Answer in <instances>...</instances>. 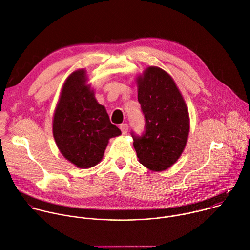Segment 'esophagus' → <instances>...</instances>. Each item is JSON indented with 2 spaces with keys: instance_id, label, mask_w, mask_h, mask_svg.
<instances>
[{
  "instance_id": "34e87169",
  "label": "esophagus",
  "mask_w": 250,
  "mask_h": 250,
  "mask_svg": "<svg viewBox=\"0 0 250 250\" xmlns=\"http://www.w3.org/2000/svg\"><path fill=\"white\" fill-rule=\"evenodd\" d=\"M119 128H120V130L122 131V134H127L128 133V129H129V126H128V124H126V123H123V124H121L120 126H119Z\"/></svg>"
}]
</instances>
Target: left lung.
Here are the masks:
<instances>
[{"label": "left lung", "mask_w": 250, "mask_h": 250, "mask_svg": "<svg viewBox=\"0 0 250 250\" xmlns=\"http://www.w3.org/2000/svg\"><path fill=\"white\" fill-rule=\"evenodd\" d=\"M136 82L146 132L142 137L132 134L133 145L145 167L161 172L175 164L186 147L188 109L174 79L160 67H146Z\"/></svg>", "instance_id": "left-lung-1"}]
</instances>
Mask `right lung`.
<instances>
[{"label":"right lung","instance_id":"add662e5","mask_svg":"<svg viewBox=\"0 0 250 250\" xmlns=\"http://www.w3.org/2000/svg\"><path fill=\"white\" fill-rule=\"evenodd\" d=\"M88 81L85 69H77L66 78L53 117L58 148L81 169L99 164L109 139L121 135L111 124L105 107L98 103Z\"/></svg>","mask_w":250,"mask_h":250}]
</instances>
